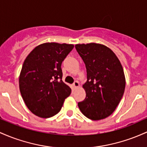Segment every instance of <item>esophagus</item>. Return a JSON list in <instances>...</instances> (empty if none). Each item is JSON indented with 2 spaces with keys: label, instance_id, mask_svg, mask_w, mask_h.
<instances>
[{
  "label": "esophagus",
  "instance_id": "obj_1",
  "mask_svg": "<svg viewBox=\"0 0 147 147\" xmlns=\"http://www.w3.org/2000/svg\"><path fill=\"white\" fill-rule=\"evenodd\" d=\"M73 86L74 88H76L79 86V82L78 81H74V82L73 83Z\"/></svg>",
  "mask_w": 147,
  "mask_h": 147
}]
</instances>
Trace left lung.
I'll return each mask as SVG.
<instances>
[{"label":"left lung","instance_id":"1","mask_svg":"<svg viewBox=\"0 0 147 147\" xmlns=\"http://www.w3.org/2000/svg\"><path fill=\"white\" fill-rule=\"evenodd\" d=\"M76 49L86 67L87 81L83 85L86 97L78 103L82 113L92 120L110 116L124 93L123 69L109 48L95 43L76 44Z\"/></svg>","mask_w":147,"mask_h":147}]
</instances>
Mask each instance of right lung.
I'll use <instances>...</instances> for the list:
<instances>
[{
    "mask_svg": "<svg viewBox=\"0 0 147 147\" xmlns=\"http://www.w3.org/2000/svg\"><path fill=\"white\" fill-rule=\"evenodd\" d=\"M74 45L45 43L25 60L19 76L21 94L28 108L39 117L49 118L60 111L71 90L62 80V62Z\"/></svg>",
    "mask_w": 147,
    "mask_h": 147,
    "instance_id": "right-lung-1",
    "label": "right lung"
}]
</instances>
